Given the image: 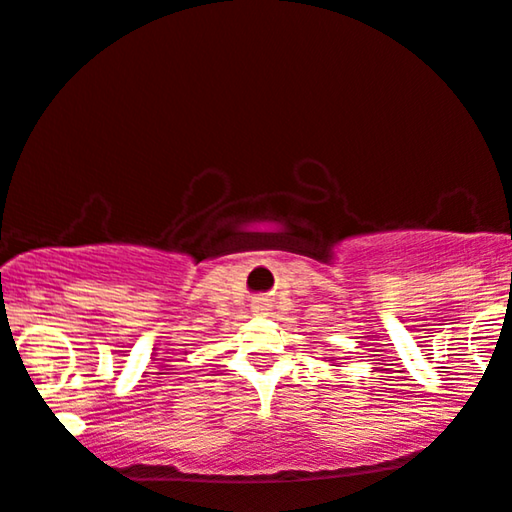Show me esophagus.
I'll return each instance as SVG.
<instances>
[{
  "instance_id": "esophagus-1",
  "label": "esophagus",
  "mask_w": 512,
  "mask_h": 512,
  "mask_svg": "<svg viewBox=\"0 0 512 512\" xmlns=\"http://www.w3.org/2000/svg\"><path fill=\"white\" fill-rule=\"evenodd\" d=\"M255 311H257V313H267V311H269V302H267V299H260V302L255 304Z\"/></svg>"
}]
</instances>
